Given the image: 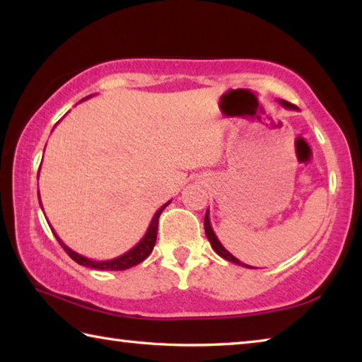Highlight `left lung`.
<instances>
[{"instance_id":"left-lung-1","label":"left lung","mask_w":362,"mask_h":362,"mask_svg":"<svg viewBox=\"0 0 362 362\" xmlns=\"http://www.w3.org/2000/svg\"><path fill=\"white\" fill-rule=\"evenodd\" d=\"M278 102H279L281 105H283L284 108H287V110H298V107L293 105V103H289V102H286V100H278ZM204 230H206V236H207V240H209L212 249L216 250V252H217L220 257H222V259L228 260V262H233V263H235V265H241V267H246V268H254V267L246 265V263H243V262L238 260L235 255H231V254L228 252V250H226V249L222 246V243L218 241V238L216 236V233H214L212 226H211L209 209L206 211V217H204Z\"/></svg>"}]
</instances>
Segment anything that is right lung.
Wrapping results in <instances>:
<instances>
[{
	"label": "right lung",
	"mask_w": 362,
	"mask_h": 362,
	"mask_svg": "<svg viewBox=\"0 0 362 362\" xmlns=\"http://www.w3.org/2000/svg\"><path fill=\"white\" fill-rule=\"evenodd\" d=\"M89 97H93V95H88V97H86V99H89ZM86 99H83V100H86ZM38 177H40V170H38ZM38 199H40V192H38ZM40 204H41V199H40ZM168 204H170V201H169V203H166V204H163L156 211V214L151 218L148 230H146V233L144 235L142 240H140L131 250H127V252H124V254L119 255V257H115V259H112V260H93V259H88V257H84L81 254L75 252V250H71L56 235V231H54L52 228L51 230L54 233V236L57 238V241H59L60 246L64 247L65 252L69 254L76 263H79V265L88 267V268H94V269H102V272H103V269H105V272H121V269H127V268H132V267L139 265L140 262H144L146 257L151 254V250H153V247H155V243H156L158 220H159V216H161V212L164 211V207H166ZM41 209H42V204H41Z\"/></svg>",
	"instance_id": "1"
}]
</instances>
